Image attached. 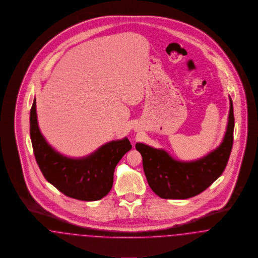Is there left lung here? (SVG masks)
<instances>
[{"instance_id":"obj_1","label":"left lung","mask_w":258,"mask_h":258,"mask_svg":"<svg viewBox=\"0 0 258 258\" xmlns=\"http://www.w3.org/2000/svg\"><path fill=\"white\" fill-rule=\"evenodd\" d=\"M228 123L222 143L202 158L181 162L174 159L164 149H153L137 143L142 154L143 167L152 191L163 199H187L207 189L223 173L233 146L234 112L229 97Z\"/></svg>"}]
</instances>
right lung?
Returning <instances> with one entry per match:
<instances>
[{
  "label": "right lung",
  "instance_id": "1",
  "mask_svg": "<svg viewBox=\"0 0 258 258\" xmlns=\"http://www.w3.org/2000/svg\"><path fill=\"white\" fill-rule=\"evenodd\" d=\"M30 137L45 179L66 196L82 201H97L109 193L117 163L132 149L129 140L124 138L109 142L82 158L62 155L48 145L40 131L36 98L30 111Z\"/></svg>",
  "mask_w": 258,
  "mask_h": 258
}]
</instances>
